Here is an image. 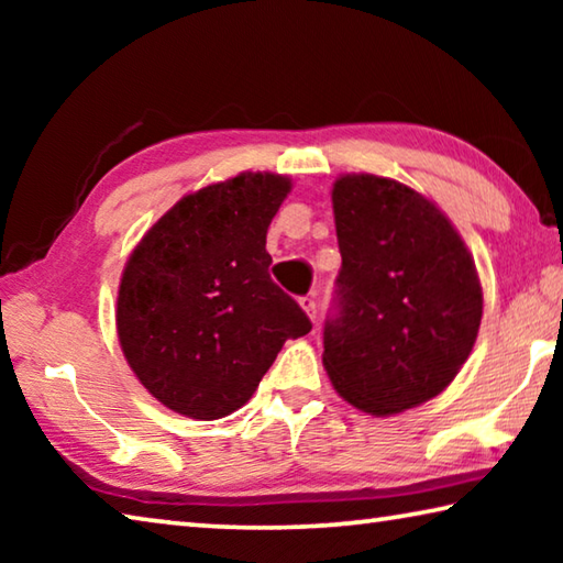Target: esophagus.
<instances>
[{
    "instance_id": "34e87169",
    "label": "esophagus",
    "mask_w": 563,
    "mask_h": 563,
    "mask_svg": "<svg viewBox=\"0 0 563 563\" xmlns=\"http://www.w3.org/2000/svg\"><path fill=\"white\" fill-rule=\"evenodd\" d=\"M300 308L308 312L310 320H316L318 316V302H316V295H302L300 298Z\"/></svg>"
}]
</instances>
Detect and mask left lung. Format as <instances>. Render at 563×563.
<instances>
[{"label":"left lung","instance_id":"1","mask_svg":"<svg viewBox=\"0 0 563 563\" xmlns=\"http://www.w3.org/2000/svg\"><path fill=\"white\" fill-rule=\"evenodd\" d=\"M342 268L322 365L342 399L387 417L442 393L474 347L482 285L440 208L373 174L332 186Z\"/></svg>","mask_w":563,"mask_h":563}]
</instances>
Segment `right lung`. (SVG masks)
<instances>
[{
	"label": "right lung",
	"instance_id": "add662e5",
	"mask_svg": "<svg viewBox=\"0 0 563 563\" xmlns=\"http://www.w3.org/2000/svg\"><path fill=\"white\" fill-rule=\"evenodd\" d=\"M290 178L241 174L188 194L141 238L123 268L117 330L161 405L221 419L253 397L285 340L312 322L271 280L265 235Z\"/></svg>",
	"mask_w": 563,
	"mask_h": 563
}]
</instances>
